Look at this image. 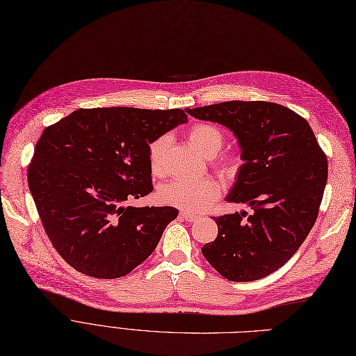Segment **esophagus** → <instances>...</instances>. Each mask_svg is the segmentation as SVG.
Returning a JSON list of instances; mask_svg holds the SVG:
<instances>
[{
    "label": "esophagus",
    "mask_w": 356,
    "mask_h": 356,
    "mask_svg": "<svg viewBox=\"0 0 356 356\" xmlns=\"http://www.w3.org/2000/svg\"><path fill=\"white\" fill-rule=\"evenodd\" d=\"M179 217L184 218L185 222H195V220L198 218L197 214H191V213H188V211H181V213H179Z\"/></svg>",
    "instance_id": "obj_1"
}]
</instances>
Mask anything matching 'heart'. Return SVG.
<instances>
[{
	"instance_id": "1",
	"label": "heart",
	"mask_w": 356,
	"mask_h": 356,
	"mask_svg": "<svg viewBox=\"0 0 356 356\" xmlns=\"http://www.w3.org/2000/svg\"><path fill=\"white\" fill-rule=\"evenodd\" d=\"M187 138L190 145L204 158H214L225 143V134L214 124H194ZM169 146V138L161 136L149 145L147 156L150 171L155 175H162L165 171V154ZM218 168L227 177H233L239 171L242 158L238 154H229L217 161ZM220 195L218 184L211 178L187 179L178 178L165 184L159 191V197L169 206H175L188 211H201L209 207Z\"/></svg>"
}]
</instances>
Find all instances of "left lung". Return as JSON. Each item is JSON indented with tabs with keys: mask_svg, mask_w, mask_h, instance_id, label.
Wrapping results in <instances>:
<instances>
[{
	"mask_svg": "<svg viewBox=\"0 0 356 356\" xmlns=\"http://www.w3.org/2000/svg\"><path fill=\"white\" fill-rule=\"evenodd\" d=\"M188 113L233 131L243 165L226 201L253 213L216 217L218 233L201 252L230 281L261 280L298 250L318 214L327 182V159L310 124L268 101H227Z\"/></svg>",
	"mask_w": 356,
	"mask_h": 356,
	"instance_id": "1",
	"label": "left lung"
}]
</instances>
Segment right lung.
<instances>
[{
    "mask_svg": "<svg viewBox=\"0 0 356 356\" xmlns=\"http://www.w3.org/2000/svg\"><path fill=\"white\" fill-rule=\"evenodd\" d=\"M187 113L79 108L43 130L29 188L50 242L79 273L120 278L155 250L178 210L124 202L154 190L149 145L187 123Z\"/></svg>",
    "mask_w": 356,
    "mask_h": 356,
    "instance_id": "right-lung-1",
    "label": "right lung"
}]
</instances>
